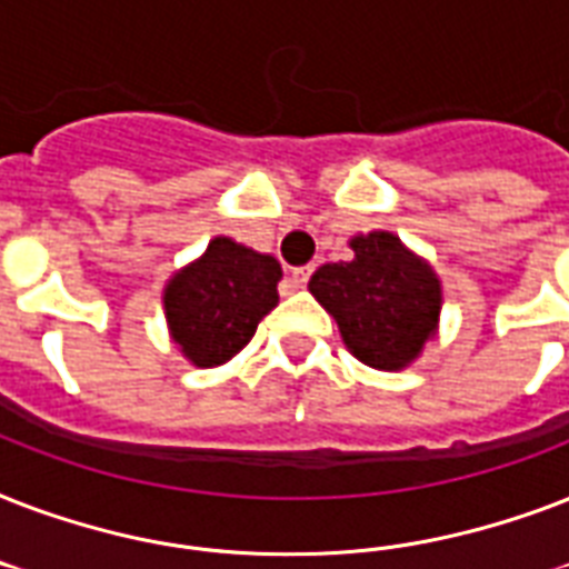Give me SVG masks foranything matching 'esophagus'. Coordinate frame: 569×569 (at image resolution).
<instances>
[{"label": "esophagus", "mask_w": 569, "mask_h": 569, "mask_svg": "<svg viewBox=\"0 0 569 569\" xmlns=\"http://www.w3.org/2000/svg\"><path fill=\"white\" fill-rule=\"evenodd\" d=\"M310 274H312V268H310V266L295 268V271H292V283H295V286H307V280H310Z\"/></svg>", "instance_id": "obj_1"}]
</instances>
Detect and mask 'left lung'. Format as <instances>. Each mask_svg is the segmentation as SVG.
Instances as JSON below:
<instances>
[{
  "instance_id": "8db88e82",
  "label": "left lung",
  "mask_w": 569,
  "mask_h": 569,
  "mask_svg": "<svg viewBox=\"0 0 569 569\" xmlns=\"http://www.w3.org/2000/svg\"><path fill=\"white\" fill-rule=\"evenodd\" d=\"M351 262H328L310 280L316 301L337 319L357 360L372 369H405L440 316V283L392 232L351 241Z\"/></svg>"
}]
</instances>
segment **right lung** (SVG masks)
Listing matches in <instances>:
<instances>
[{
    "label": "right lung",
    "mask_w": 569,
    "mask_h": 569,
    "mask_svg": "<svg viewBox=\"0 0 569 569\" xmlns=\"http://www.w3.org/2000/svg\"><path fill=\"white\" fill-rule=\"evenodd\" d=\"M274 257L214 239L194 266L164 289V312L173 342L194 366H221L257 333L259 321L277 307Z\"/></svg>",
    "instance_id": "1"
}]
</instances>
